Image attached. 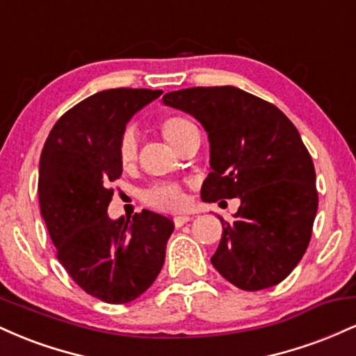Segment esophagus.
<instances>
[{"instance_id":"34e87169","label":"esophagus","mask_w":356,"mask_h":356,"mask_svg":"<svg viewBox=\"0 0 356 356\" xmlns=\"http://www.w3.org/2000/svg\"><path fill=\"white\" fill-rule=\"evenodd\" d=\"M191 220V218L189 216H175L174 218V224H175V227H182L184 224H187Z\"/></svg>"}]
</instances>
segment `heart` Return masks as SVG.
I'll list each match as a JSON object with an SVG mask.
<instances>
[{
    "mask_svg": "<svg viewBox=\"0 0 356 356\" xmlns=\"http://www.w3.org/2000/svg\"><path fill=\"white\" fill-rule=\"evenodd\" d=\"M159 130L164 140L179 152L181 147L191 140L194 136H199V130L194 122L186 115H165L159 122ZM118 162L122 169H130L137 159V140L132 132H125L118 142ZM142 201L154 209L175 212L181 211L186 204V192L182 186L174 182H157L142 192Z\"/></svg>",
    "mask_w": 356,
    "mask_h": 356,
    "instance_id": "heart-1",
    "label": "heart"
}]
</instances>
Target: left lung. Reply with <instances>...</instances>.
Here are the masks:
<instances>
[{
  "label": "left lung",
  "mask_w": 356,
  "mask_h": 356,
  "mask_svg": "<svg viewBox=\"0 0 356 356\" xmlns=\"http://www.w3.org/2000/svg\"><path fill=\"white\" fill-rule=\"evenodd\" d=\"M164 104L197 118L211 144L202 184L206 202L239 197L212 266L244 291L284 280L306 252L318 211L313 159L293 122L276 105L236 87H194Z\"/></svg>",
  "instance_id": "obj_1"
}]
</instances>
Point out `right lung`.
Masks as SVG:
<instances>
[{"instance_id": "1", "label": "right lung", "mask_w": 356, "mask_h": 356, "mask_svg": "<svg viewBox=\"0 0 356 356\" xmlns=\"http://www.w3.org/2000/svg\"><path fill=\"white\" fill-rule=\"evenodd\" d=\"M162 90L110 88L58 118L40 157L38 199L56 257L85 293L110 305L134 301L152 286L174 222L144 209L110 220L122 175L118 142L125 124Z\"/></svg>"}]
</instances>
